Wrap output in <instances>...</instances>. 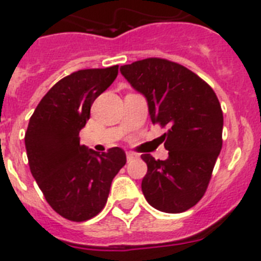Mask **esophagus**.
Wrapping results in <instances>:
<instances>
[{
  "instance_id": "esophagus-1",
  "label": "esophagus",
  "mask_w": 261,
  "mask_h": 261,
  "mask_svg": "<svg viewBox=\"0 0 261 261\" xmlns=\"http://www.w3.org/2000/svg\"><path fill=\"white\" fill-rule=\"evenodd\" d=\"M126 158H127V162H131L133 159H137L138 155L134 152H126Z\"/></svg>"
}]
</instances>
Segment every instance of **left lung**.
<instances>
[{
  "label": "left lung",
  "mask_w": 261,
  "mask_h": 261,
  "mask_svg": "<svg viewBox=\"0 0 261 261\" xmlns=\"http://www.w3.org/2000/svg\"><path fill=\"white\" fill-rule=\"evenodd\" d=\"M121 73L146 98L153 124L163 135L168 159H142L147 173L142 192L164 213H182L205 194L222 149L223 113L214 90L188 68L151 58L122 65Z\"/></svg>",
  "instance_id": "1"
}]
</instances>
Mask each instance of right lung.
Instances as JSON below:
<instances>
[{
  "instance_id": "add662e5",
  "label": "right lung",
  "mask_w": 261,
  "mask_h": 261,
  "mask_svg": "<svg viewBox=\"0 0 261 261\" xmlns=\"http://www.w3.org/2000/svg\"><path fill=\"white\" fill-rule=\"evenodd\" d=\"M118 74V65L83 69L56 83L31 115L26 135L33 177L52 209L84 222L103 209L115 174L126 164L119 147L96 152L80 144L90 106Z\"/></svg>"
}]
</instances>
